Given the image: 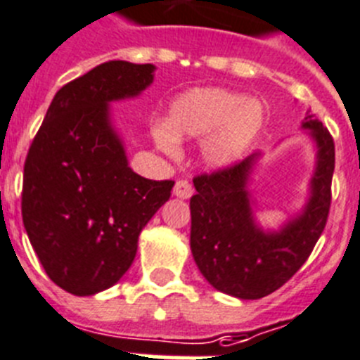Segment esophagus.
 <instances>
[{"instance_id": "1", "label": "esophagus", "mask_w": 360, "mask_h": 360, "mask_svg": "<svg viewBox=\"0 0 360 360\" xmlns=\"http://www.w3.org/2000/svg\"><path fill=\"white\" fill-rule=\"evenodd\" d=\"M173 195L178 196V198H189L193 195V186L187 180H178L174 184V189H173Z\"/></svg>"}]
</instances>
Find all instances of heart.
Masks as SVG:
<instances>
[{"mask_svg": "<svg viewBox=\"0 0 360 360\" xmlns=\"http://www.w3.org/2000/svg\"><path fill=\"white\" fill-rule=\"evenodd\" d=\"M264 124L259 101L218 87L191 89L171 103L167 124L153 129L160 149L174 155L176 140H204V160L211 167L236 164Z\"/></svg>", "mask_w": 360, "mask_h": 360, "instance_id": "b5f03b06", "label": "heart"}]
</instances>
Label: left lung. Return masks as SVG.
Masks as SVG:
<instances>
[{
    "label": "left lung",
    "mask_w": 360,
    "mask_h": 360,
    "mask_svg": "<svg viewBox=\"0 0 360 360\" xmlns=\"http://www.w3.org/2000/svg\"><path fill=\"white\" fill-rule=\"evenodd\" d=\"M317 147L309 198L300 213L278 231H264L253 213L248 189L260 155L193 180L191 253L214 290L242 300H257L276 291L299 271L326 227L331 204L335 143L313 115L302 122Z\"/></svg>",
    "instance_id": "left-lung-1"
}]
</instances>
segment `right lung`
Returning a JSON list of instances; mask_svg holds the SVG:
<instances>
[{"label": "right lung", "instance_id": "right-lung-1", "mask_svg": "<svg viewBox=\"0 0 360 360\" xmlns=\"http://www.w3.org/2000/svg\"><path fill=\"white\" fill-rule=\"evenodd\" d=\"M155 65L115 60L56 92L23 167L21 214L43 269L61 290L100 293L124 276L138 236L169 200L173 180L129 167L110 101L136 98Z\"/></svg>", "mask_w": 360, "mask_h": 360}]
</instances>
